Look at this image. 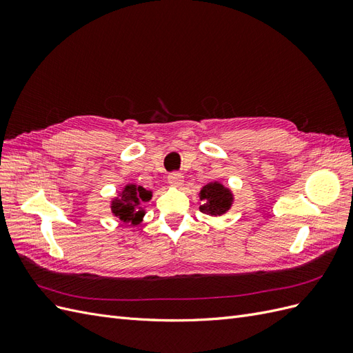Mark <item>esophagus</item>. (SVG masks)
Masks as SVG:
<instances>
[{"label":"esophagus","instance_id":"34e87169","mask_svg":"<svg viewBox=\"0 0 353 353\" xmlns=\"http://www.w3.org/2000/svg\"><path fill=\"white\" fill-rule=\"evenodd\" d=\"M168 183L172 187H181L184 183V176H183V174H179V172H172V174H169V176H168Z\"/></svg>","mask_w":353,"mask_h":353}]
</instances>
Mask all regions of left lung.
Instances as JSON below:
<instances>
[{
	"mask_svg": "<svg viewBox=\"0 0 353 353\" xmlns=\"http://www.w3.org/2000/svg\"><path fill=\"white\" fill-rule=\"evenodd\" d=\"M200 200L205 201L200 206V210L210 216H221L228 212L232 205L231 190L223 187L221 183H209L200 190Z\"/></svg>",
	"mask_w": 353,
	"mask_h": 353,
	"instance_id": "left-lung-1",
	"label": "left lung"
}]
</instances>
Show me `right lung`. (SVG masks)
Listing matches in <instances>:
<instances>
[{"label": "right lung", "instance_id": "1", "mask_svg": "<svg viewBox=\"0 0 353 353\" xmlns=\"http://www.w3.org/2000/svg\"><path fill=\"white\" fill-rule=\"evenodd\" d=\"M150 199L152 191L143 188L141 185L128 184L123 187L119 196L112 200V213L125 223L131 222V225H138L145 215L141 205Z\"/></svg>", "mask_w": 353, "mask_h": 353}]
</instances>
